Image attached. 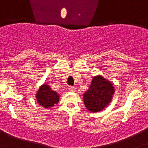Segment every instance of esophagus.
Masks as SVG:
<instances>
[{"mask_svg": "<svg viewBox=\"0 0 148 148\" xmlns=\"http://www.w3.org/2000/svg\"><path fill=\"white\" fill-rule=\"evenodd\" d=\"M69 90H71V91H75L76 90L75 87H74V86H69Z\"/></svg>", "mask_w": 148, "mask_h": 148, "instance_id": "obj_1", "label": "esophagus"}]
</instances>
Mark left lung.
<instances>
[{"label":"left lung","mask_w":148,"mask_h":148,"mask_svg":"<svg viewBox=\"0 0 148 148\" xmlns=\"http://www.w3.org/2000/svg\"><path fill=\"white\" fill-rule=\"evenodd\" d=\"M114 88L112 84L101 76L94 77L88 90L83 94L86 108L91 112L102 110L112 99Z\"/></svg>","instance_id":"8db88e82"}]
</instances>
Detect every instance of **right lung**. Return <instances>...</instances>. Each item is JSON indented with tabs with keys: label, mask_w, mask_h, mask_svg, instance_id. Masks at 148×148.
Returning <instances> with one entry per match:
<instances>
[{
	"label": "right lung",
	"mask_w": 148,
	"mask_h": 148,
	"mask_svg": "<svg viewBox=\"0 0 148 148\" xmlns=\"http://www.w3.org/2000/svg\"><path fill=\"white\" fill-rule=\"evenodd\" d=\"M36 98L38 103L42 107L51 108L59 102V96L56 91H54L49 85H43L40 88L36 94Z\"/></svg>",
	"instance_id": "obj_1"
}]
</instances>
